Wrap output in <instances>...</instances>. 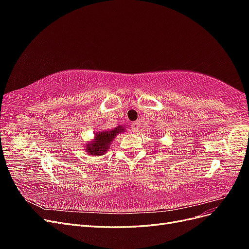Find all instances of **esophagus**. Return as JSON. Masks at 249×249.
<instances>
[{"label": "esophagus", "instance_id": "1", "mask_svg": "<svg viewBox=\"0 0 249 249\" xmlns=\"http://www.w3.org/2000/svg\"><path fill=\"white\" fill-rule=\"evenodd\" d=\"M139 129H140V123L139 122H134V123L131 124V131L132 132L136 133V132L139 131Z\"/></svg>", "mask_w": 249, "mask_h": 249}]
</instances>
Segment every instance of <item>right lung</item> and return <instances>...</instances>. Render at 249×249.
Instances as JSON below:
<instances>
[{
    "label": "right lung",
    "instance_id": "1",
    "mask_svg": "<svg viewBox=\"0 0 249 249\" xmlns=\"http://www.w3.org/2000/svg\"><path fill=\"white\" fill-rule=\"evenodd\" d=\"M123 126H117L116 129L112 131H105L101 132L99 134H95V139L91 143H88L87 144V153L90 155H96L101 156L104 155V153L107 152L109 147L110 142L114 139L116 135L120 132H123Z\"/></svg>",
    "mask_w": 249,
    "mask_h": 249
}]
</instances>
